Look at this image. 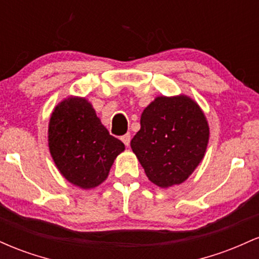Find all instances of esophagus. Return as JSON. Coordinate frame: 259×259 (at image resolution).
Listing matches in <instances>:
<instances>
[{"instance_id":"esophagus-1","label":"esophagus","mask_w":259,"mask_h":259,"mask_svg":"<svg viewBox=\"0 0 259 259\" xmlns=\"http://www.w3.org/2000/svg\"><path fill=\"white\" fill-rule=\"evenodd\" d=\"M120 140L124 142V145H125V146H129L130 145V134H125V135H123L120 138Z\"/></svg>"}]
</instances>
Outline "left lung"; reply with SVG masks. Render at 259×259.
I'll use <instances>...</instances> for the list:
<instances>
[{
    "mask_svg": "<svg viewBox=\"0 0 259 259\" xmlns=\"http://www.w3.org/2000/svg\"><path fill=\"white\" fill-rule=\"evenodd\" d=\"M140 124L130 146L148 180L163 189L183 184L202 162L209 140L198 103L186 95L158 96L144 109Z\"/></svg>",
    "mask_w": 259,
    "mask_h": 259,
    "instance_id": "obj_1",
    "label": "left lung"
}]
</instances>
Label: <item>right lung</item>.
Returning a JSON list of instances; mask_svg holds the SVG:
<instances>
[{"mask_svg": "<svg viewBox=\"0 0 259 259\" xmlns=\"http://www.w3.org/2000/svg\"><path fill=\"white\" fill-rule=\"evenodd\" d=\"M49 148L59 173L73 185L89 190L107 179L125 146L109 135L85 97L70 96L53 109Z\"/></svg>", "mask_w": 259, "mask_h": 259, "instance_id": "obj_1", "label": "right lung"}]
</instances>
